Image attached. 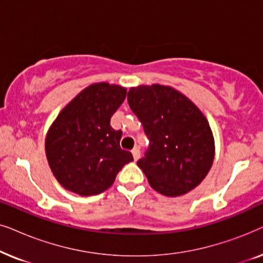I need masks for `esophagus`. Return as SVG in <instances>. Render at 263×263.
<instances>
[{
    "label": "esophagus",
    "instance_id": "esophagus-1",
    "mask_svg": "<svg viewBox=\"0 0 263 263\" xmlns=\"http://www.w3.org/2000/svg\"><path fill=\"white\" fill-rule=\"evenodd\" d=\"M132 153H133V157H134V160H138L140 158V148H139V147H134V148H133V151H132Z\"/></svg>",
    "mask_w": 263,
    "mask_h": 263
}]
</instances>
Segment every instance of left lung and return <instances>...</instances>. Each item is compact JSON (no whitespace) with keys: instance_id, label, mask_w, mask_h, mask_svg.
I'll list each match as a JSON object with an SVG mask.
<instances>
[{"instance_id":"1","label":"left lung","mask_w":263,"mask_h":263,"mask_svg":"<svg viewBox=\"0 0 263 263\" xmlns=\"http://www.w3.org/2000/svg\"><path fill=\"white\" fill-rule=\"evenodd\" d=\"M128 104L149 140L138 166L151 186L179 196L199 185L214 158L213 135L202 112L182 93L160 85L130 88Z\"/></svg>"}]
</instances>
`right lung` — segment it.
<instances>
[{"instance_id": "1", "label": "right lung", "mask_w": 263, "mask_h": 263, "mask_svg": "<svg viewBox=\"0 0 263 263\" xmlns=\"http://www.w3.org/2000/svg\"><path fill=\"white\" fill-rule=\"evenodd\" d=\"M127 96L106 82L91 85L75 97L50 128L45 152L50 168L64 188L79 195L103 193L133 154L121 148V130L110 125Z\"/></svg>"}]
</instances>
